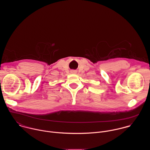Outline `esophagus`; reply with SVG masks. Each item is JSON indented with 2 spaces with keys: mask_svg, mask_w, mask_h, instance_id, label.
Masks as SVG:
<instances>
[{
  "mask_svg": "<svg viewBox=\"0 0 150 150\" xmlns=\"http://www.w3.org/2000/svg\"><path fill=\"white\" fill-rule=\"evenodd\" d=\"M71 73H72V74H75L76 72H75V71H71Z\"/></svg>",
  "mask_w": 150,
  "mask_h": 150,
  "instance_id": "1",
  "label": "esophagus"
}]
</instances>
